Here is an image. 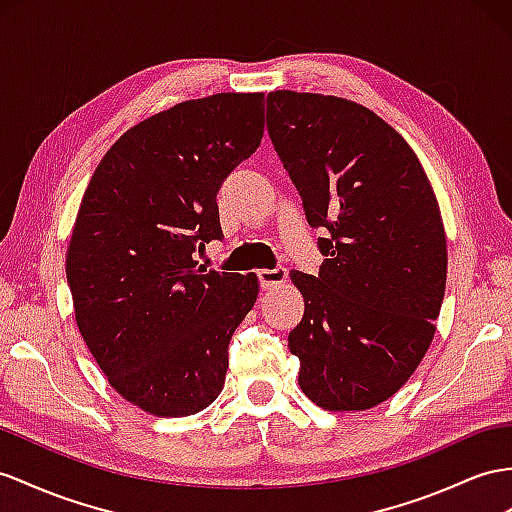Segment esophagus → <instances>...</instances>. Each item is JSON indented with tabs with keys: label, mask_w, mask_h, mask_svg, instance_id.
Segmentation results:
<instances>
[{
	"label": "esophagus",
	"mask_w": 512,
	"mask_h": 512,
	"mask_svg": "<svg viewBox=\"0 0 512 512\" xmlns=\"http://www.w3.org/2000/svg\"><path fill=\"white\" fill-rule=\"evenodd\" d=\"M257 277H259V285L264 287V290H272V287L283 285L287 281V270L285 268H272V270L264 268L257 272Z\"/></svg>",
	"instance_id": "34e87169"
}]
</instances>
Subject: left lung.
<instances>
[{
  "label": "left lung",
  "instance_id": "left-lung-1",
  "mask_svg": "<svg viewBox=\"0 0 512 512\" xmlns=\"http://www.w3.org/2000/svg\"><path fill=\"white\" fill-rule=\"evenodd\" d=\"M270 140L326 257L292 270L305 316L287 337L298 385L326 411L391 398L424 359L445 294L448 246L435 190L415 151L355 101L270 93Z\"/></svg>",
  "mask_w": 512,
  "mask_h": 512
}]
</instances>
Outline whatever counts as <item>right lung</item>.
<instances>
[{
	"label": "right lung",
	"mask_w": 512,
	"mask_h": 512,
	"mask_svg": "<svg viewBox=\"0 0 512 512\" xmlns=\"http://www.w3.org/2000/svg\"><path fill=\"white\" fill-rule=\"evenodd\" d=\"M261 136L264 93L183 101L127 129L84 192L67 251L77 329L116 393L151 415H194L225 387L259 281L192 255L222 238L216 194Z\"/></svg>",
	"instance_id": "right-lung-1"
}]
</instances>
